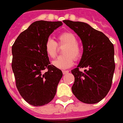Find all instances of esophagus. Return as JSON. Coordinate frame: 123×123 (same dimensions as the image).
I'll list each match as a JSON object with an SVG mask.
<instances>
[{"mask_svg": "<svg viewBox=\"0 0 123 123\" xmlns=\"http://www.w3.org/2000/svg\"><path fill=\"white\" fill-rule=\"evenodd\" d=\"M68 70H63L62 71V72H63V74H67V73H68Z\"/></svg>", "mask_w": 123, "mask_h": 123, "instance_id": "obj_1", "label": "esophagus"}]
</instances>
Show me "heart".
I'll list each match as a JSON object with an SVG mask.
<instances>
[{
  "label": "heart",
  "mask_w": 123,
  "mask_h": 123,
  "mask_svg": "<svg viewBox=\"0 0 123 123\" xmlns=\"http://www.w3.org/2000/svg\"><path fill=\"white\" fill-rule=\"evenodd\" d=\"M59 45H64L66 47L63 50L64 55L59 56L53 62V65L59 69L64 70L71 67L74 63V59L79 58L81 56V49L77 44L75 35L71 32H63L58 35ZM58 46L55 41L49 39L46 41L45 51L49 58H54L56 56Z\"/></svg>",
  "instance_id": "obj_1"
}]
</instances>
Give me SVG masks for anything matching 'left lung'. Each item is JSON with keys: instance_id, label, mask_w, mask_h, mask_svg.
Listing matches in <instances>:
<instances>
[{"instance_id": "obj_1", "label": "left lung", "mask_w": 123, "mask_h": 123, "mask_svg": "<svg viewBox=\"0 0 123 123\" xmlns=\"http://www.w3.org/2000/svg\"><path fill=\"white\" fill-rule=\"evenodd\" d=\"M82 41L83 53L77 68L72 70L75 81L72 91L85 104L98 103L111 88L115 70L114 45L104 33L88 23L63 20ZM79 68H86L84 73Z\"/></svg>"}]
</instances>
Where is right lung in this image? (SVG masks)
<instances>
[{"instance_id": "1", "label": "right lung", "mask_w": 123, "mask_h": 123, "mask_svg": "<svg viewBox=\"0 0 123 123\" xmlns=\"http://www.w3.org/2000/svg\"><path fill=\"white\" fill-rule=\"evenodd\" d=\"M62 21H37L21 32L12 46V69L23 98L32 105H44L54 98L63 74L50 65L45 51L49 35ZM48 71L44 74L42 70Z\"/></svg>"}]
</instances>
